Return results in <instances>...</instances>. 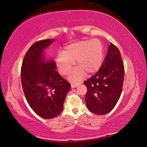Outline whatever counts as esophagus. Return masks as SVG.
Wrapping results in <instances>:
<instances>
[{
  "label": "esophagus",
  "mask_w": 147,
  "mask_h": 147,
  "mask_svg": "<svg viewBox=\"0 0 147 147\" xmlns=\"http://www.w3.org/2000/svg\"><path fill=\"white\" fill-rule=\"evenodd\" d=\"M80 84H81L80 82H72V83H71V88H75V87H77Z\"/></svg>",
  "instance_id": "esophagus-1"
}]
</instances>
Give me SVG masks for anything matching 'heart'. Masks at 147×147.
<instances>
[{
    "label": "heart",
    "instance_id": "heart-1",
    "mask_svg": "<svg viewBox=\"0 0 147 147\" xmlns=\"http://www.w3.org/2000/svg\"><path fill=\"white\" fill-rule=\"evenodd\" d=\"M104 57V49L102 42L97 39L86 40L68 45L63 51L57 56L58 71L61 76L70 73L76 60L78 67L71 74V80L79 79L86 72L88 75L95 74L101 67Z\"/></svg>",
    "mask_w": 147,
    "mask_h": 147
}]
</instances>
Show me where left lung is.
Returning a JSON list of instances; mask_svg holds the SVG:
<instances>
[{
    "label": "left lung",
    "instance_id": "1",
    "mask_svg": "<svg viewBox=\"0 0 147 147\" xmlns=\"http://www.w3.org/2000/svg\"><path fill=\"white\" fill-rule=\"evenodd\" d=\"M124 77L121 55L119 49L111 43L100 69L84 82L87 89L85 99L90 111L106 115L115 107L121 94Z\"/></svg>",
    "mask_w": 147,
    "mask_h": 147
}]
</instances>
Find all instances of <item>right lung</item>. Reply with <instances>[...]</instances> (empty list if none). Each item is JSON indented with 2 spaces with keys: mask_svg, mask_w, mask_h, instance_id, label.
Instances as JSON below:
<instances>
[{
  "mask_svg": "<svg viewBox=\"0 0 147 147\" xmlns=\"http://www.w3.org/2000/svg\"><path fill=\"white\" fill-rule=\"evenodd\" d=\"M54 41L50 39L36 42L24 57L21 80L24 95L31 109L45 119L58 116L63 109L70 83L55 70L53 60L46 62L43 51Z\"/></svg>",
  "mask_w": 147,
  "mask_h": 147,
  "instance_id": "1",
  "label": "right lung"
}]
</instances>
